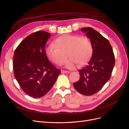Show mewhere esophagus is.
<instances>
[{"label": "esophagus", "mask_w": 129, "mask_h": 129, "mask_svg": "<svg viewBox=\"0 0 129 129\" xmlns=\"http://www.w3.org/2000/svg\"><path fill=\"white\" fill-rule=\"evenodd\" d=\"M61 73H69L70 72L69 71H66V70H61Z\"/></svg>", "instance_id": "34e87169"}]
</instances>
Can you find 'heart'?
<instances>
[{
	"label": "heart",
	"instance_id": "1",
	"mask_svg": "<svg viewBox=\"0 0 129 129\" xmlns=\"http://www.w3.org/2000/svg\"><path fill=\"white\" fill-rule=\"evenodd\" d=\"M45 52L48 58L55 64L60 65L69 58L65 66L73 69L78 63L84 64L88 61L92 53V45L86 36L74 35H64L58 37L45 47Z\"/></svg>",
	"mask_w": 129,
	"mask_h": 129
}]
</instances>
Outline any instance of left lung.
Instances as JSON below:
<instances>
[{
	"label": "left lung",
	"instance_id": "obj_1",
	"mask_svg": "<svg viewBox=\"0 0 129 129\" xmlns=\"http://www.w3.org/2000/svg\"><path fill=\"white\" fill-rule=\"evenodd\" d=\"M81 30L90 39L93 53L88 64L78 71L80 80L74 82L73 86L82 95H92L110 79L115 63V56L109 41L98 31L90 27Z\"/></svg>",
	"mask_w": 129,
	"mask_h": 129
}]
</instances>
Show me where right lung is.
Masks as SVG:
<instances>
[{
  "instance_id": "right-lung-1",
  "label": "right lung",
  "mask_w": 129,
  "mask_h": 129,
  "mask_svg": "<svg viewBox=\"0 0 129 129\" xmlns=\"http://www.w3.org/2000/svg\"><path fill=\"white\" fill-rule=\"evenodd\" d=\"M49 33L37 31L22 41L14 51V77L21 88L32 98L46 94L56 81L60 70L50 62L45 52Z\"/></svg>"
}]
</instances>
